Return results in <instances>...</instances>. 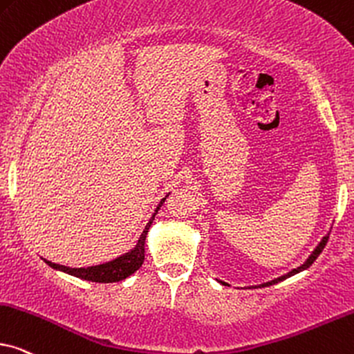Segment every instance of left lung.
I'll use <instances>...</instances> for the list:
<instances>
[{
  "label": "left lung",
  "instance_id": "8db88e82",
  "mask_svg": "<svg viewBox=\"0 0 354 354\" xmlns=\"http://www.w3.org/2000/svg\"><path fill=\"white\" fill-rule=\"evenodd\" d=\"M330 234V232H328ZM328 234H325V236L322 237V241L319 242L317 244V247H315L314 250L310 252V255L307 257L306 259V261L302 265H299V267L297 268H295V270H291V272L289 273H286V274H283V277H279V278H274V279H272V281H267V283H261V284H257L255 288H265V286H270V284H274V283H279V281H283V279H286V278H289V277H292V274H296V273H299V272H304V270H307L310 267L312 263H314V260L317 259V257L320 255V252L324 250V247H325V244H327V241H328ZM219 281V279H218ZM219 283H223V284H227V283H224V281H219Z\"/></svg>",
  "mask_w": 354,
  "mask_h": 354
}]
</instances>
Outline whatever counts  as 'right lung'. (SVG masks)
<instances>
[{"label": "right lung", "mask_w": 354, "mask_h": 354, "mask_svg": "<svg viewBox=\"0 0 354 354\" xmlns=\"http://www.w3.org/2000/svg\"><path fill=\"white\" fill-rule=\"evenodd\" d=\"M167 196L169 195H166L162 200L159 201L158 208L154 209L153 216H151L148 224H146V227L143 229V232H141V236H140V239H138L136 245L128 252H125V254L117 257V259L105 261V263H100V265H93V267H86V268L65 267V265L53 263V261H48L45 259H44V261L48 265V267H52L53 270L68 273V274H71V277L86 279V281H94V283H117V281H122V279L130 277V274L135 273L136 270L140 268L141 265H143L146 236H148L151 224H153L156 214H158V211L160 209V206L164 205V201H166Z\"/></svg>", "instance_id": "1"}]
</instances>
